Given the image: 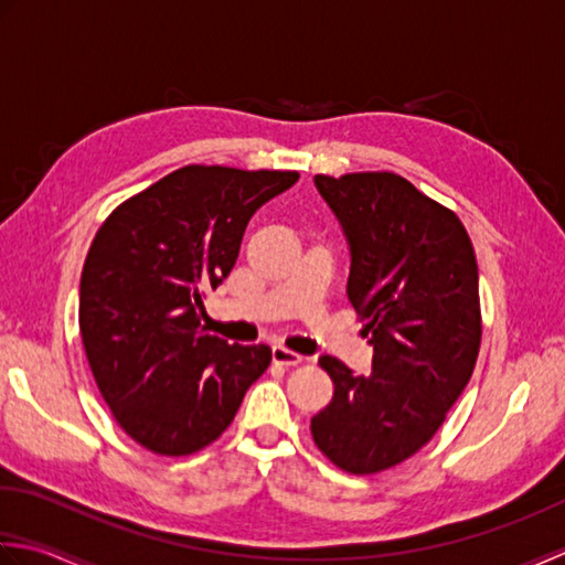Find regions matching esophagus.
<instances>
[{
	"mask_svg": "<svg viewBox=\"0 0 565 565\" xmlns=\"http://www.w3.org/2000/svg\"><path fill=\"white\" fill-rule=\"evenodd\" d=\"M273 361L280 365H297V363H302V355L290 351V349H285L278 343V347H273Z\"/></svg>",
	"mask_w": 565,
	"mask_h": 565,
	"instance_id": "1",
	"label": "esophagus"
}]
</instances>
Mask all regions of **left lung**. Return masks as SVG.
I'll return each mask as SVG.
<instances>
[{
    "label": "left lung",
    "instance_id": "obj_1",
    "mask_svg": "<svg viewBox=\"0 0 565 565\" xmlns=\"http://www.w3.org/2000/svg\"><path fill=\"white\" fill-rule=\"evenodd\" d=\"M341 224L347 295L365 321L373 371L321 355L333 397L312 417L315 444L355 476L417 454L473 375L480 349L478 263L454 212L393 172L317 175Z\"/></svg>",
    "mask_w": 565,
    "mask_h": 565
}]
</instances>
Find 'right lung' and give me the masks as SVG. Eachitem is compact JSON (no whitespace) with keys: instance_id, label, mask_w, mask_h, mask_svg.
Segmentation results:
<instances>
[{"instance_id":"1","label":"right lung","mask_w":565,"mask_h":565,"mask_svg":"<svg viewBox=\"0 0 565 565\" xmlns=\"http://www.w3.org/2000/svg\"><path fill=\"white\" fill-rule=\"evenodd\" d=\"M297 172L188 166L126 200L92 241L79 333L121 429L153 454L188 456L222 436L270 349L206 337L202 297L232 273L250 216Z\"/></svg>"}]
</instances>
